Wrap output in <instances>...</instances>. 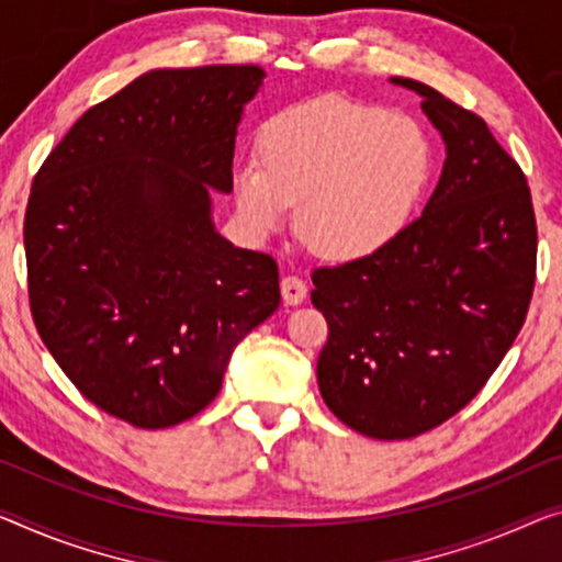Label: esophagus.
Returning <instances> with one entry per match:
<instances>
[{
  "label": "esophagus",
  "mask_w": 562,
  "mask_h": 562,
  "mask_svg": "<svg viewBox=\"0 0 562 562\" xmlns=\"http://www.w3.org/2000/svg\"><path fill=\"white\" fill-rule=\"evenodd\" d=\"M306 291H308V289H306V281L299 279V276L289 273V276H283V279H281L283 301H286V304H291V306L301 304V301L306 299Z\"/></svg>",
  "instance_id": "34e87169"
}]
</instances>
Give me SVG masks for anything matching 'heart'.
<instances>
[{
  "label": "heart",
  "instance_id": "heart-1",
  "mask_svg": "<svg viewBox=\"0 0 562 562\" xmlns=\"http://www.w3.org/2000/svg\"><path fill=\"white\" fill-rule=\"evenodd\" d=\"M256 148L258 162H240L233 176L244 221L273 233L299 203L301 236L336 261H359L392 244L431 166L419 123L344 98L276 112Z\"/></svg>",
  "mask_w": 562,
  "mask_h": 562
}]
</instances>
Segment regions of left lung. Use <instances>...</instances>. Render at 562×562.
Wrapping results in <instances>:
<instances>
[{"instance_id":"8db88e82","label":"left lung","mask_w":562,"mask_h":562,"mask_svg":"<svg viewBox=\"0 0 562 562\" xmlns=\"http://www.w3.org/2000/svg\"><path fill=\"white\" fill-rule=\"evenodd\" d=\"M447 160L417 221L359 261L311 273L329 324L318 390L359 435L409 439L487 384L528 316L538 226L528 178L485 120L409 77Z\"/></svg>"}]
</instances>
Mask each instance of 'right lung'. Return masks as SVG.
<instances>
[{
  "label": "right lung",
  "instance_id": "1",
  "mask_svg": "<svg viewBox=\"0 0 562 562\" xmlns=\"http://www.w3.org/2000/svg\"><path fill=\"white\" fill-rule=\"evenodd\" d=\"M256 65L153 70L47 155L24 213L34 326L88 400L140 429L191 419L281 304L279 266L213 228Z\"/></svg>",
  "mask_w": 562,
  "mask_h": 562
}]
</instances>
